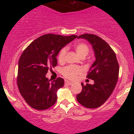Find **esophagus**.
Returning <instances> with one entry per match:
<instances>
[{
    "label": "esophagus",
    "mask_w": 134,
    "mask_h": 134,
    "mask_svg": "<svg viewBox=\"0 0 134 134\" xmlns=\"http://www.w3.org/2000/svg\"><path fill=\"white\" fill-rule=\"evenodd\" d=\"M65 84H66V85L71 86L72 84V82H70V81H67V80H65Z\"/></svg>",
    "instance_id": "obj_1"
}]
</instances>
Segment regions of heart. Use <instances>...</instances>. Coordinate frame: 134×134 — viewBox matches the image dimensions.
Returning <instances> with one entry per match:
<instances>
[{"mask_svg":"<svg viewBox=\"0 0 134 134\" xmlns=\"http://www.w3.org/2000/svg\"><path fill=\"white\" fill-rule=\"evenodd\" d=\"M74 48L77 53L80 57L84 58L90 52V47L87 44L84 42H77L74 44ZM67 49L64 47L60 50L57 55L58 62L62 63L65 61V56L67 54ZM82 72V69L76 65H68L64 67L62 70V74L65 77L69 79H74L77 75Z\"/></svg>","mask_w":134,"mask_h":134,"instance_id":"obj_1","label":"heart"}]
</instances>
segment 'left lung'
Listing matches in <instances>:
<instances>
[{
	"instance_id": "obj_1",
	"label": "left lung",
	"mask_w": 134,
	"mask_h": 134,
	"mask_svg": "<svg viewBox=\"0 0 134 134\" xmlns=\"http://www.w3.org/2000/svg\"><path fill=\"white\" fill-rule=\"evenodd\" d=\"M77 38L87 40L93 45L96 60L86 77L94 83L93 85L81 83L82 90L77 95V100L83 107L96 108L113 93L118 81L119 65L115 52L101 38L93 34H83Z\"/></svg>"
}]
</instances>
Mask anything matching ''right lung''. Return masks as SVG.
Listing matches in <instances>:
<instances>
[{"label":"right lung","mask_w":134,"mask_h":134,"mask_svg":"<svg viewBox=\"0 0 134 134\" xmlns=\"http://www.w3.org/2000/svg\"><path fill=\"white\" fill-rule=\"evenodd\" d=\"M77 37L47 34L33 41L23 52L18 63L17 84L31 107L44 110L55 103L57 91L64 86V80L58 77L52 81L46 74L57 64L56 57L60 50Z\"/></svg>","instance_id":"1"}]
</instances>
